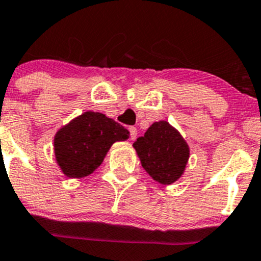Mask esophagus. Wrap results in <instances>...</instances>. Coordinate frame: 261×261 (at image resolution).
<instances>
[{"label": "esophagus", "mask_w": 261, "mask_h": 261, "mask_svg": "<svg viewBox=\"0 0 261 261\" xmlns=\"http://www.w3.org/2000/svg\"><path fill=\"white\" fill-rule=\"evenodd\" d=\"M128 131H130V139H131V140H135L136 136H138V128L134 127V126H130V127H128Z\"/></svg>", "instance_id": "obj_1"}]
</instances>
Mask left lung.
Listing matches in <instances>:
<instances>
[{
  "mask_svg": "<svg viewBox=\"0 0 261 261\" xmlns=\"http://www.w3.org/2000/svg\"><path fill=\"white\" fill-rule=\"evenodd\" d=\"M143 168L155 181L171 185L181 177L189 159V146L166 121L154 122L133 144Z\"/></svg>",
  "mask_w": 261,
  "mask_h": 261,
  "instance_id": "8db88e82",
  "label": "left lung"
}]
</instances>
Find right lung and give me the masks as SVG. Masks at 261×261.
Wrapping results in <instances>:
<instances>
[{
  "label": "right lung",
  "instance_id": "1",
  "mask_svg": "<svg viewBox=\"0 0 261 261\" xmlns=\"http://www.w3.org/2000/svg\"><path fill=\"white\" fill-rule=\"evenodd\" d=\"M128 136L127 128L115 120L89 111L56 134V161L67 177L88 176L102 164L113 143Z\"/></svg>",
  "mask_w": 261,
  "mask_h": 261
}]
</instances>
